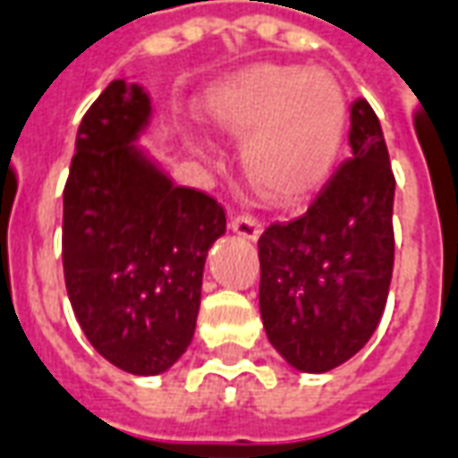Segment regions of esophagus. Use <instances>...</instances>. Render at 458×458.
<instances>
[{"mask_svg": "<svg viewBox=\"0 0 458 458\" xmlns=\"http://www.w3.org/2000/svg\"><path fill=\"white\" fill-rule=\"evenodd\" d=\"M229 229H232L236 236L249 239V242H256V239L261 236V224H259V219H254V216H249V214L232 216V219H229Z\"/></svg>", "mask_w": 458, "mask_h": 458, "instance_id": "1", "label": "esophagus"}]
</instances>
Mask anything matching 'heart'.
I'll return each mask as SVG.
<instances>
[{"label":"heart","instance_id":"obj_1","mask_svg":"<svg viewBox=\"0 0 458 458\" xmlns=\"http://www.w3.org/2000/svg\"><path fill=\"white\" fill-rule=\"evenodd\" d=\"M202 120L239 140L246 180L274 204H296L326 182L348 131V96L323 68L256 64L212 89Z\"/></svg>","mask_w":458,"mask_h":458}]
</instances>
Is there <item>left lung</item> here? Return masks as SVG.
<instances>
[{
    "mask_svg": "<svg viewBox=\"0 0 458 458\" xmlns=\"http://www.w3.org/2000/svg\"><path fill=\"white\" fill-rule=\"evenodd\" d=\"M350 150L310 209L259 239V308L268 343L298 372L320 375L358 355L392 281L394 177L368 100L350 106Z\"/></svg>",
    "mask_w": 458,
    "mask_h": 458,
    "instance_id": "8db88e82",
    "label": "left lung"
}]
</instances>
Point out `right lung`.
Masks as SVG:
<instances>
[{"instance_id": "add662e5", "label": "right lung", "mask_w": 458, "mask_h": 458, "mask_svg": "<svg viewBox=\"0 0 458 458\" xmlns=\"http://www.w3.org/2000/svg\"><path fill=\"white\" fill-rule=\"evenodd\" d=\"M150 118V96L113 81L81 120L64 190L68 301L90 345L142 377L190 348L204 261L226 232L212 197L174 187L138 145Z\"/></svg>"}]
</instances>
